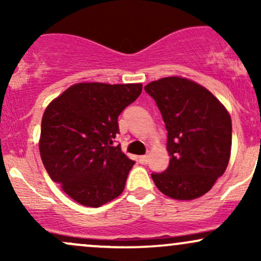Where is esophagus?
Wrapping results in <instances>:
<instances>
[{
  "instance_id": "esophagus-1",
  "label": "esophagus",
  "mask_w": 261,
  "mask_h": 261,
  "mask_svg": "<svg viewBox=\"0 0 261 261\" xmlns=\"http://www.w3.org/2000/svg\"><path fill=\"white\" fill-rule=\"evenodd\" d=\"M139 162L141 164H147L148 163V155L145 154V155H140L139 157Z\"/></svg>"
}]
</instances>
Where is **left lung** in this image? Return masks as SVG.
I'll return each instance as SVG.
<instances>
[{"instance_id":"1","label":"left lung","mask_w":261,"mask_h":261,"mask_svg":"<svg viewBox=\"0 0 261 261\" xmlns=\"http://www.w3.org/2000/svg\"><path fill=\"white\" fill-rule=\"evenodd\" d=\"M168 131L169 166L152 173L155 187L175 200L205 195L223 175L232 148V120L226 107L194 81L170 76L145 86Z\"/></svg>"}]
</instances>
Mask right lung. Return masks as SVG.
I'll return each mask as SVG.
<instances>
[{
  "mask_svg": "<svg viewBox=\"0 0 261 261\" xmlns=\"http://www.w3.org/2000/svg\"><path fill=\"white\" fill-rule=\"evenodd\" d=\"M142 92L141 83L80 82L50 101L39 151L47 174L83 206L99 207L122 193L134 161L113 146L118 116Z\"/></svg>",
  "mask_w": 261,
  "mask_h": 261,
  "instance_id": "right-lung-1",
  "label": "right lung"
}]
</instances>
